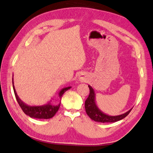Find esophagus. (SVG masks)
<instances>
[{"instance_id": "esophagus-1", "label": "esophagus", "mask_w": 153, "mask_h": 153, "mask_svg": "<svg viewBox=\"0 0 153 153\" xmlns=\"http://www.w3.org/2000/svg\"><path fill=\"white\" fill-rule=\"evenodd\" d=\"M87 79H88V76L84 74H79V76H78V80L81 82H86L87 81Z\"/></svg>"}]
</instances>
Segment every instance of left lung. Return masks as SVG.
<instances>
[{"label": "left lung", "mask_w": 153, "mask_h": 153, "mask_svg": "<svg viewBox=\"0 0 153 153\" xmlns=\"http://www.w3.org/2000/svg\"><path fill=\"white\" fill-rule=\"evenodd\" d=\"M90 94L85 101L86 112L92 120L99 123H114L125 118L131 111L133 108L123 114L118 116H110L103 112L96 104L95 93L91 86L88 85Z\"/></svg>", "instance_id": "obj_1"}]
</instances>
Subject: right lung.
Returning a JSON list of instances; mask_svg holds the SVG:
<instances>
[{
  "instance_id": "obj_1",
  "label": "right lung",
  "mask_w": 153,
  "mask_h": 153,
  "mask_svg": "<svg viewBox=\"0 0 153 153\" xmlns=\"http://www.w3.org/2000/svg\"><path fill=\"white\" fill-rule=\"evenodd\" d=\"M12 83H13V88L15 93V96L16 100L18 101L19 105H20L22 110L26 114V115L30 116V118H39V119H49V118H52L56 113L57 112L58 110L60 108V103L58 105H53L52 104V100H50L47 104H45L43 105H28L25 103H24L21 99L19 98V97L17 94L15 86L13 84V77L12 78ZM71 86H68L63 88L60 91L59 93V98L61 99L62 94H64L68 90L71 88Z\"/></svg>"
}]
</instances>
